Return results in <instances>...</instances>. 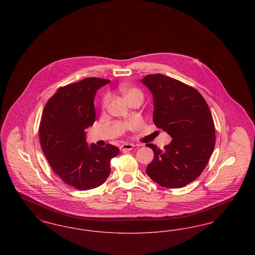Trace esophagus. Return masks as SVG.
I'll return each mask as SVG.
<instances>
[{"mask_svg":"<svg viewBox=\"0 0 255 255\" xmlns=\"http://www.w3.org/2000/svg\"><path fill=\"white\" fill-rule=\"evenodd\" d=\"M133 147H134V146H133V144H131V143H124V144H122V145L121 146V151H122V152L130 151V150L133 149Z\"/></svg>","mask_w":255,"mask_h":255,"instance_id":"esophagus-1","label":"esophagus"}]
</instances>
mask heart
Masks as SVG:
<instances>
[{"label":"heart","mask_w":255,"mask_h":255,"mask_svg":"<svg viewBox=\"0 0 255 255\" xmlns=\"http://www.w3.org/2000/svg\"><path fill=\"white\" fill-rule=\"evenodd\" d=\"M119 91L120 93L122 94L124 99L126 100V102L129 104L132 100L133 99H136V98H139V99H142V93L139 89L135 88V87H132V86L128 85H121L119 87ZM110 101V96L109 95H106L105 97L102 98V101H101V109L105 110L107 108L108 104H109ZM129 126H136L137 123L136 122H131L128 124Z\"/></svg>","instance_id":"obj_1"}]
</instances>
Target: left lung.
<instances>
[{
  "label": "left lung",
  "mask_w": 255,
  "mask_h": 255,
  "mask_svg": "<svg viewBox=\"0 0 255 255\" xmlns=\"http://www.w3.org/2000/svg\"><path fill=\"white\" fill-rule=\"evenodd\" d=\"M141 81L154 97L155 125L172 137L162 150L147 144L155 158L146 174L162 187L181 188L202 174L213 153L216 136L211 112L196 89L177 79L157 73Z\"/></svg>",
  "instance_id": "left-lung-1"
}]
</instances>
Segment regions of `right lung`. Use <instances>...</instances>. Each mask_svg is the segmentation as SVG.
<instances>
[{"instance_id": "right-lung-1", "label": "right lung", "mask_w": 255, "mask_h": 255, "mask_svg": "<svg viewBox=\"0 0 255 255\" xmlns=\"http://www.w3.org/2000/svg\"><path fill=\"white\" fill-rule=\"evenodd\" d=\"M110 80L99 77L60 87L45 105L39 125L40 143L52 171L68 185L89 190L101 185L111 173L117 146L88 145L86 129L96 122L94 98Z\"/></svg>"}]
</instances>
